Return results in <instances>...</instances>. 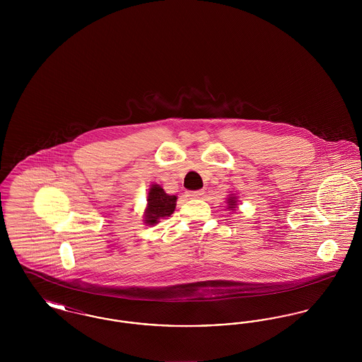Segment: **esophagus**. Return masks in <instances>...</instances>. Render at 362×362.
<instances>
[{
  "label": "esophagus",
  "mask_w": 362,
  "mask_h": 362,
  "mask_svg": "<svg viewBox=\"0 0 362 362\" xmlns=\"http://www.w3.org/2000/svg\"><path fill=\"white\" fill-rule=\"evenodd\" d=\"M189 198H202L205 195V191L204 189H198V191H189L187 192Z\"/></svg>",
  "instance_id": "obj_1"
}]
</instances>
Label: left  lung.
I'll return each instance as SVG.
<instances>
[{
    "mask_svg": "<svg viewBox=\"0 0 362 362\" xmlns=\"http://www.w3.org/2000/svg\"><path fill=\"white\" fill-rule=\"evenodd\" d=\"M238 204H239V199H238L236 194H229L228 198H226V209L235 211L236 207H238Z\"/></svg>",
    "mask_w": 362,
    "mask_h": 362,
    "instance_id": "obj_1",
    "label": "left lung"
}]
</instances>
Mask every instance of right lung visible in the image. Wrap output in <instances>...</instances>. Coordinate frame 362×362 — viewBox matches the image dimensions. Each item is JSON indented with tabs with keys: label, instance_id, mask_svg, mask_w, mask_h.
<instances>
[{
	"label": "right lung",
	"instance_id": "add662e5",
	"mask_svg": "<svg viewBox=\"0 0 362 362\" xmlns=\"http://www.w3.org/2000/svg\"><path fill=\"white\" fill-rule=\"evenodd\" d=\"M176 199V195L167 194L160 185L153 183L148 191V204L144 211V224L152 226L158 224L161 218L170 217L175 211Z\"/></svg>",
	"mask_w": 362,
	"mask_h": 362
}]
</instances>
